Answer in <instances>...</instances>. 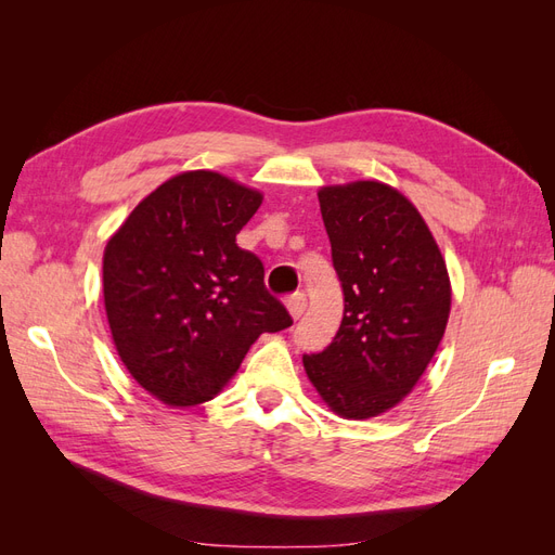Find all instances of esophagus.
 Returning a JSON list of instances; mask_svg holds the SVG:
<instances>
[{
  "mask_svg": "<svg viewBox=\"0 0 555 555\" xmlns=\"http://www.w3.org/2000/svg\"><path fill=\"white\" fill-rule=\"evenodd\" d=\"M287 308H289L292 317H294V319H298L300 314H304V310L308 308V298H306V294H292V296H289V300H287Z\"/></svg>",
  "mask_w": 555,
  "mask_h": 555,
  "instance_id": "1",
  "label": "esophagus"
}]
</instances>
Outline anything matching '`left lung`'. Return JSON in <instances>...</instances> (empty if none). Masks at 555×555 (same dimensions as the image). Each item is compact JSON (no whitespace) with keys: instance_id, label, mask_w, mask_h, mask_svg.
Listing matches in <instances>:
<instances>
[{"instance_id":"1","label":"left lung","mask_w":555,"mask_h":555,"mask_svg":"<svg viewBox=\"0 0 555 555\" xmlns=\"http://www.w3.org/2000/svg\"><path fill=\"white\" fill-rule=\"evenodd\" d=\"M345 312L333 343L304 354L310 382L345 418H371L405 398L447 328L451 287L424 217L377 180L319 190Z\"/></svg>"}]
</instances>
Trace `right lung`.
<instances>
[{
  "label": "right lung",
  "instance_id": "right-lung-1",
  "mask_svg": "<svg viewBox=\"0 0 555 555\" xmlns=\"http://www.w3.org/2000/svg\"><path fill=\"white\" fill-rule=\"evenodd\" d=\"M257 190L188 171L147 194L104 251V306L131 377L166 405L206 402L261 333L294 324L263 284V263L236 233Z\"/></svg>",
  "mask_w": 555,
  "mask_h": 555
}]
</instances>
